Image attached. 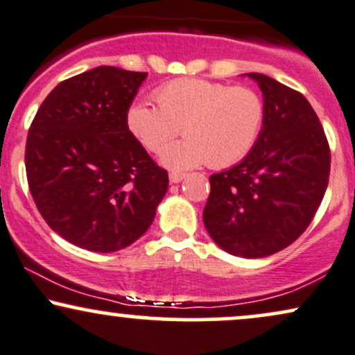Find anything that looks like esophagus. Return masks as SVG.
Masks as SVG:
<instances>
[{
	"label": "esophagus",
	"mask_w": 355,
	"mask_h": 355,
	"mask_svg": "<svg viewBox=\"0 0 355 355\" xmlns=\"http://www.w3.org/2000/svg\"><path fill=\"white\" fill-rule=\"evenodd\" d=\"M168 178H170V183H180L183 178H185V173H182V172H172L168 175Z\"/></svg>",
	"instance_id": "1"
}]
</instances>
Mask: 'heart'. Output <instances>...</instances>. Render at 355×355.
Returning <instances> with one entry per match:
<instances>
[{
    "label": "heart",
    "mask_w": 355,
    "mask_h": 355,
    "mask_svg": "<svg viewBox=\"0 0 355 355\" xmlns=\"http://www.w3.org/2000/svg\"><path fill=\"white\" fill-rule=\"evenodd\" d=\"M159 107L134 101L127 129L147 150L159 152L178 132L187 137L164 148L160 160L172 170L208 164L226 168L245 159L263 130V97L246 85L205 79H175L155 91Z\"/></svg>",
    "instance_id": "obj_1"
}]
</instances>
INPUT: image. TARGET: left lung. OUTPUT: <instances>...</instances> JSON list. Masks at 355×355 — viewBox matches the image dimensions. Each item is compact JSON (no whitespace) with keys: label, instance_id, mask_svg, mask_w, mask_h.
<instances>
[{"label":"left lung","instance_id":"obj_1","mask_svg":"<svg viewBox=\"0 0 355 355\" xmlns=\"http://www.w3.org/2000/svg\"><path fill=\"white\" fill-rule=\"evenodd\" d=\"M263 130L240 164L210 177L203 223L226 253L264 258L304 233L326 193L331 150L314 109L288 85L258 72Z\"/></svg>","mask_w":355,"mask_h":355}]
</instances>
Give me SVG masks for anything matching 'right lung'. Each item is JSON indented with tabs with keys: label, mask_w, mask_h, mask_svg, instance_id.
<instances>
[{
	"label": "right lung",
	"mask_w": 355,
	"mask_h": 355,
	"mask_svg": "<svg viewBox=\"0 0 355 355\" xmlns=\"http://www.w3.org/2000/svg\"><path fill=\"white\" fill-rule=\"evenodd\" d=\"M147 72L99 66L62 80L29 127L26 175L34 203L72 245L114 253L155 218L168 173L127 129Z\"/></svg>",
	"instance_id": "add662e5"
}]
</instances>
